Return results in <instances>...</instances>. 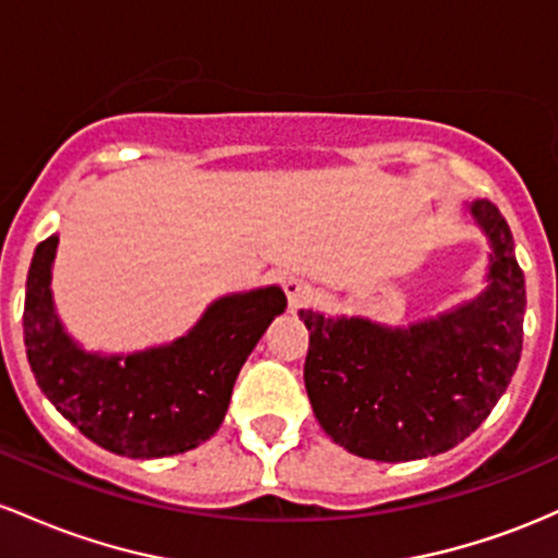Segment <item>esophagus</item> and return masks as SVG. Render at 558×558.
I'll use <instances>...</instances> for the list:
<instances>
[{"label":"esophagus","instance_id":"obj_1","mask_svg":"<svg viewBox=\"0 0 558 558\" xmlns=\"http://www.w3.org/2000/svg\"><path fill=\"white\" fill-rule=\"evenodd\" d=\"M284 292H287V300H290L292 311L308 305L311 298H313L311 284L305 279H300V277H287L284 279Z\"/></svg>","mask_w":558,"mask_h":558}]
</instances>
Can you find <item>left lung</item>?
I'll list each match as a JSON object with an SVG mask.
<instances>
[{"label":"left lung","instance_id":"8db88e82","mask_svg":"<svg viewBox=\"0 0 558 558\" xmlns=\"http://www.w3.org/2000/svg\"><path fill=\"white\" fill-rule=\"evenodd\" d=\"M469 213L490 240L487 290L405 327L300 311L311 331L305 390L335 442L374 461L446 453L485 422L522 355L524 274L509 223L490 199Z\"/></svg>","mask_w":558,"mask_h":558}]
</instances>
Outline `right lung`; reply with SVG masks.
<instances>
[{
	"mask_svg": "<svg viewBox=\"0 0 558 558\" xmlns=\"http://www.w3.org/2000/svg\"><path fill=\"white\" fill-rule=\"evenodd\" d=\"M54 234L36 247L23 305L31 372L49 403L92 442L129 459L184 453L208 440L227 416L242 363L284 313V292L263 287L216 300L171 345L131 355L86 353L54 313Z\"/></svg>",
	"mask_w": 558,
	"mask_h": 558,
	"instance_id": "obj_1",
	"label": "right lung"
}]
</instances>
